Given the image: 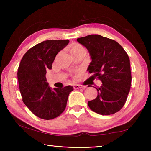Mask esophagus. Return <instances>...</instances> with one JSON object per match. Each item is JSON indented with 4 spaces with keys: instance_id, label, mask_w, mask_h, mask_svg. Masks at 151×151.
<instances>
[{
    "instance_id": "1",
    "label": "esophagus",
    "mask_w": 151,
    "mask_h": 151,
    "mask_svg": "<svg viewBox=\"0 0 151 151\" xmlns=\"http://www.w3.org/2000/svg\"><path fill=\"white\" fill-rule=\"evenodd\" d=\"M86 87V86H82L81 84H75L73 86V88L75 89H80V88H84Z\"/></svg>"
}]
</instances>
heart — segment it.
<instances>
[{"label":"heart","mask_w":151,"mask_h":151,"mask_svg":"<svg viewBox=\"0 0 151 151\" xmlns=\"http://www.w3.org/2000/svg\"><path fill=\"white\" fill-rule=\"evenodd\" d=\"M81 51H84V47L79 43H73L70 47V52L73 56Z\"/></svg>","instance_id":"1"}]
</instances>
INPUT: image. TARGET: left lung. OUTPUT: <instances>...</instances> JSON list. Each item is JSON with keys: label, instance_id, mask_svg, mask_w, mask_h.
<instances>
[{"label": "left lung", "instance_id": "8db88e82", "mask_svg": "<svg viewBox=\"0 0 151 151\" xmlns=\"http://www.w3.org/2000/svg\"><path fill=\"white\" fill-rule=\"evenodd\" d=\"M76 40L90 54L89 73L102 82L100 88H95L97 97L88 102L89 107L102 115L116 113L123 107L130 89L129 56L117 41L101 35L91 34Z\"/></svg>", "mask_w": 151, "mask_h": 151}]
</instances>
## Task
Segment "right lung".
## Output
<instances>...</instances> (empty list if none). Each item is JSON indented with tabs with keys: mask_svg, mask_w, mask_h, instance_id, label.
Returning <instances> with one entry per match:
<instances>
[{
	"mask_svg": "<svg viewBox=\"0 0 151 151\" xmlns=\"http://www.w3.org/2000/svg\"><path fill=\"white\" fill-rule=\"evenodd\" d=\"M69 41L47 40L30 48L19 65L17 78L22 100L39 118L50 120L65 110L72 86L54 88L47 82L46 73L52 69L55 57Z\"/></svg>",
	"mask_w": 151,
	"mask_h": 151,
	"instance_id": "add662e5",
	"label": "right lung"
}]
</instances>
